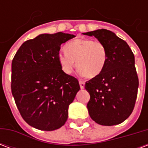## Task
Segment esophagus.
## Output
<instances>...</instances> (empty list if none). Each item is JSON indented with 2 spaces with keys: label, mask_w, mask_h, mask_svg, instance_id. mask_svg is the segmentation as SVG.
<instances>
[{
  "label": "esophagus",
  "mask_w": 148,
  "mask_h": 148,
  "mask_svg": "<svg viewBox=\"0 0 148 148\" xmlns=\"http://www.w3.org/2000/svg\"><path fill=\"white\" fill-rule=\"evenodd\" d=\"M79 85H80L81 89L85 88V82H83V81H79Z\"/></svg>",
  "instance_id": "34e87169"
}]
</instances>
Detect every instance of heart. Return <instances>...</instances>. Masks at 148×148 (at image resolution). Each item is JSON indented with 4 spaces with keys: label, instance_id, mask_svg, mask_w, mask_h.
Here are the masks:
<instances>
[{
    "label": "heart",
    "instance_id": "obj_1",
    "mask_svg": "<svg viewBox=\"0 0 148 148\" xmlns=\"http://www.w3.org/2000/svg\"><path fill=\"white\" fill-rule=\"evenodd\" d=\"M66 53H59L58 63L62 71L71 74L77 67L86 77L93 78L104 70L107 61V51L105 44L90 39H76L65 47Z\"/></svg>",
    "mask_w": 148,
    "mask_h": 148
}]
</instances>
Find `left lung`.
Segmentation results:
<instances>
[{"mask_svg": "<svg viewBox=\"0 0 148 148\" xmlns=\"http://www.w3.org/2000/svg\"><path fill=\"white\" fill-rule=\"evenodd\" d=\"M83 34L97 38L107 51L103 71L85 85L90 95L89 114L101 125L121 124L132 112L137 97L139 79L133 53L127 42L111 31L98 29Z\"/></svg>", "mask_w": 148, "mask_h": 148, "instance_id": "8db88e82", "label": "left lung"}]
</instances>
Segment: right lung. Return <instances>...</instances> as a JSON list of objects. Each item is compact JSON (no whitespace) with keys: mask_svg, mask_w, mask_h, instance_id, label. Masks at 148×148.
Listing matches in <instances>:
<instances>
[{"mask_svg":"<svg viewBox=\"0 0 148 148\" xmlns=\"http://www.w3.org/2000/svg\"><path fill=\"white\" fill-rule=\"evenodd\" d=\"M75 36L41 34L21 46L12 62V93L21 116L30 126L54 131L64 125L68 108L80 86L58 61L62 43Z\"/></svg>","mask_w":148,"mask_h":148,"instance_id":"right-lung-1","label":"right lung"}]
</instances>
